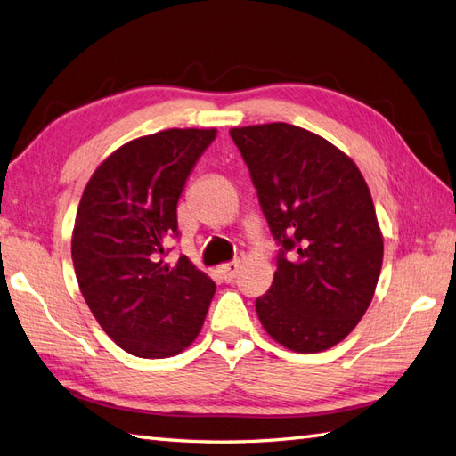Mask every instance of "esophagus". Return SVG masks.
<instances>
[{
	"label": "esophagus",
	"mask_w": 456,
	"mask_h": 456,
	"mask_svg": "<svg viewBox=\"0 0 456 456\" xmlns=\"http://www.w3.org/2000/svg\"><path fill=\"white\" fill-rule=\"evenodd\" d=\"M239 260H235V262H229V264H224L219 267V273L224 275V279L227 283H232L235 281V277H237V273H239Z\"/></svg>",
	"instance_id": "34e87169"
}]
</instances>
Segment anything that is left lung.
Here are the masks:
<instances>
[{
  "label": "left lung",
  "instance_id": "left-lung-1",
  "mask_svg": "<svg viewBox=\"0 0 456 456\" xmlns=\"http://www.w3.org/2000/svg\"><path fill=\"white\" fill-rule=\"evenodd\" d=\"M229 133L283 244L272 289L256 300L258 318L289 350H328L364 316L381 272L383 235L368 184L343 150L306 128L267 123Z\"/></svg>",
  "mask_w": 456,
  "mask_h": 456
}]
</instances>
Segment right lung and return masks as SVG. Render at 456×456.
Segmentation results:
<instances>
[{
    "label": "right lung",
    "instance_id": "add662e5",
    "mask_svg": "<svg viewBox=\"0 0 456 456\" xmlns=\"http://www.w3.org/2000/svg\"><path fill=\"white\" fill-rule=\"evenodd\" d=\"M216 128H167L117 148L92 173L77 209L71 256L78 289L111 339L138 358L183 353L200 333L216 283L181 256L177 202Z\"/></svg>",
    "mask_w": 456,
    "mask_h": 456
}]
</instances>
